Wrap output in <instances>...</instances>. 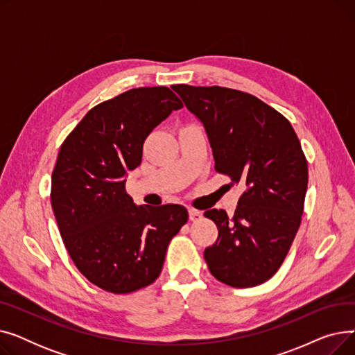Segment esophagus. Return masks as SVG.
<instances>
[{
	"instance_id": "esophagus-1",
	"label": "esophagus",
	"mask_w": 355,
	"mask_h": 355,
	"mask_svg": "<svg viewBox=\"0 0 355 355\" xmlns=\"http://www.w3.org/2000/svg\"><path fill=\"white\" fill-rule=\"evenodd\" d=\"M189 216H190V220H191V221H198V220H201L202 213L198 211V210H196V209H189Z\"/></svg>"
}]
</instances>
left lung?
Masks as SVG:
<instances>
[{
    "instance_id": "obj_1",
    "label": "left lung",
    "mask_w": 355,
    "mask_h": 355,
    "mask_svg": "<svg viewBox=\"0 0 355 355\" xmlns=\"http://www.w3.org/2000/svg\"><path fill=\"white\" fill-rule=\"evenodd\" d=\"M202 123L216 171L245 189L234 214L211 209L218 227L204 250L211 275L233 288L266 282L281 268L301 225L308 164L291 122L249 93L174 85Z\"/></svg>"
}]
</instances>
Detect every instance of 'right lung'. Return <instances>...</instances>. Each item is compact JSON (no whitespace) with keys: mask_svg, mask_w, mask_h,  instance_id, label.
Here are the masks:
<instances>
[{"mask_svg":"<svg viewBox=\"0 0 355 355\" xmlns=\"http://www.w3.org/2000/svg\"><path fill=\"white\" fill-rule=\"evenodd\" d=\"M182 107L168 87H138L90 109L64 139L51 174V207L80 273L112 293L159 276L170 240L187 223L180 204L137 206L125 191L146 137Z\"/></svg>","mask_w":355,"mask_h":355,"instance_id":"1","label":"right lung"}]
</instances>
